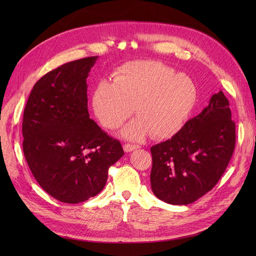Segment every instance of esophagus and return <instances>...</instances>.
Masks as SVG:
<instances>
[{
  "label": "esophagus",
  "instance_id": "obj_1",
  "mask_svg": "<svg viewBox=\"0 0 256 256\" xmlns=\"http://www.w3.org/2000/svg\"><path fill=\"white\" fill-rule=\"evenodd\" d=\"M138 147H140V146L136 145V144H125V145H124V150H125L126 152H132V150L138 148Z\"/></svg>",
  "mask_w": 256,
  "mask_h": 256
}]
</instances>
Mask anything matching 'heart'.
<instances>
[{"label":"heart","instance_id":"1","mask_svg":"<svg viewBox=\"0 0 256 256\" xmlns=\"http://www.w3.org/2000/svg\"><path fill=\"white\" fill-rule=\"evenodd\" d=\"M196 99V84L184 74H174L156 60H132L113 74V81H100L92 95L99 122L118 128L132 115L138 118L122 130L130 140L150 134L154 138L172 136L189 116Z\"/></svg>","mask_w":256,"mask_h":256}]
</instances>
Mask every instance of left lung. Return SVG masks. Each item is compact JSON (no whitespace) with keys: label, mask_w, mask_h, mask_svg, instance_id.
Listing matches in <instances>:
<instances>
[{"label":"left lung","mask_w":256,"mask_h":256,"mask_svg":"<svg viewBox=\"0 0 256 256\" xmlns=\"http://www.w3.org/2000/svg\"><path fill=\"white\" fill-rule=\"evenodd\" d=\"M235 142L230 102L220 90L172 138L152 146L154 194L173 205L196 202L210 191L226 172Z\"/></svg>","instance_id":"obj_1"}]
</instances>
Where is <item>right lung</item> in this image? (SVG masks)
I'll use <instances>...</instances> for the list:
<instances>
[{"mask_svg":"<svg viewBox=\"0 0 256 256\" xmlns=\"http://www.w3.org/2000/svg\"><path fill=\"white\" fill-rule=\"evenodd\" d=\"M98 56L69 62L46 74L23 113V154L33 176L67 204L102 191L109 168L124 154L118 140L90 118L86 78Z\"/></svg>","mask_w":256,"mask_h":256,"instance_id":"right-lung-1","label":"right lung"}]
</instances>
